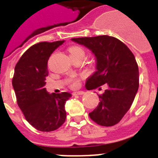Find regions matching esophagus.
I'll return each instance as SVG.
<instances>
[{
  "instance_id": "1",
  "label": "esophagus",
  "mask_w": 158,
  "mask_h": 158,
  "mask_svg": "<svg viewBox=\"0 0 158 158\" xmlns=\"http://www.w3.org/2000/svg\"><path fill=\"white\" fill-rule=\"evenodd\" d=\"M85 94V92L83 91H78V92H74V93H73V96H76V95H83Z\"/></svg>"
}]
</instances>
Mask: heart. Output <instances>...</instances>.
<instances>
[{"label": "heart", "instance_id": "heart-1", "mask_svg": "<svg viewBox=\"0 0 158 158\" xmlns=\"http://www.w3.org/2000/svg\"><path fill=\"white\" fill-rule=\"evenodd\" d=\"M69 52L70 56H75V55H79V54L85 55V51L83 49L80 47H77V46L69 47ZM69 83L70 84L72 87H77L78 85V81L76 77H71L69 80Z\"/></svg>", "mask_w": 158, "mask_h": 158}]
</instances>
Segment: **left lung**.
<instances>
[{
	"instance_id": "1",
	"label": "left lung",
	"mask_w": 158,
	"mask_h": 158,
	"mask_svg": "<svg viewBox=\"0 0 158 158\" xmlns=\"http://www.w3.org/2000/svg\"><path fill=\"white\" fill-rule=\"evenodd\" d=\"M71 40L89 48L96 57V71L86 81V89H95L104 84L107 87L99 95L100 102L89 117L100 126H114L130 109L139 89V66L135 55L123 42L112 36Z\"/></svg>"
}]
</instances>
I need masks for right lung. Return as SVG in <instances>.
Wrapping results in <instances>:
<instances>
[{
  "mask_svg": "<svg viewBox=\"0 0 158 158\" xmlns=\"http://www.w3.org/2000/svg\"><path fill=\"white\" fill-rule=\"evenodd\" d=\"M64 42H42L31 46L15 67L12 86L18 106L27 122L38 131H55L66 118L65 104L70 93L50 94L45 88L49 58Z\"/></svg>",
  "mask_w": 158,
  "mask_h": 158,
  "instance_id": "right-lung-1",
  "label": "right lung"
}]
</instances>
